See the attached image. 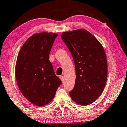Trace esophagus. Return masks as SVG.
<instances>
[{
  "label": "esophagus",
  "instance_id": "1",
  "mask_svg": "<svg viewBox=\"0 0 127 127\" xmlns=\"http://www.w3.org/2000/svg\"><path fill=\"white\" fill-rule=\"evenodd\" d=\"M59 77H60V80H61V81H62V82H64V76H60Z\"/></svg>",
  "mask_w": 127,
  "mask_h": 127
}]
</instances>
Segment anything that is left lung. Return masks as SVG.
Wrapping results in <instances>:
<instances>
[{"mask_svg":"<svg viewBox=\"0 0 127 127\" xmlns=\"http://www.w3.org/2000/svg\"><path fill=\"white\" fill-rule=\"evenodd\" d=\"M61 38L75 65V84L70 96L76 103L88 105L100 95L107 81V62L103 47L85 29L63 32Z\"/></svg>","mask_w":127,"mask_h":127,"instance_id":"obj_1","label":"left lung"}]
</instances>
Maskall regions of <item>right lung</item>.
I'll return each mask as SVG.
<instances>
[{
	"label": "right lung",
	"mask_w": 127,
	"mask_h": 127,
	"mask_svg": "<svg viewBox=\"0 0 127 127\" xmlns=\"http://www.w3.org/2000/svg\"><path fill=\"white\" fill-rule=\"evenodd\" d=\"M58 34H34L20 49L15 68L16 79L23 95L38 106H43L53 99L62 84L55 75L49 54Z\"/></svg>",
	"instance_id": "1"
}]
</instances>
